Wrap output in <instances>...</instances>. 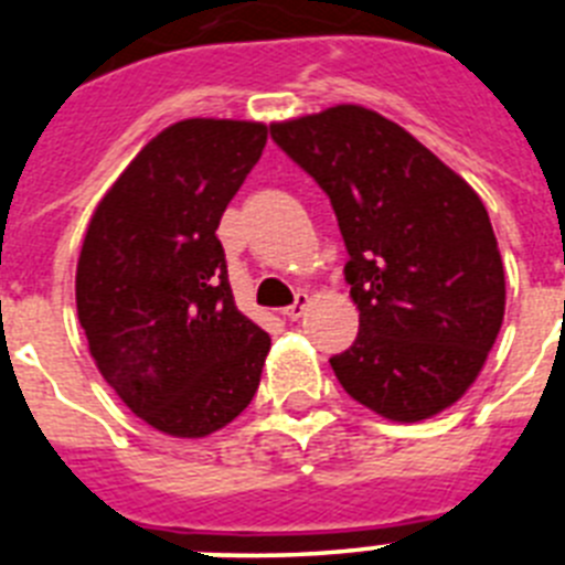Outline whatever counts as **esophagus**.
Wrapping results in <instances>:
<instances>
[{"instance_id": "obj_1", "label": "esophagus", "mask_w": 565, "mask_h": 565, "mask_svg": "<svg viewBox=\"0 0 565 565\" xmlns=\"http://www.w3.org/2000/svg\"><path fill=\"white\" fill-rule=\"evenodd\" d=\"M308 302H311V297H308L306 291H299V294H297V299H294L291 306H288L286 311H282V313H286L288 319H299V317H302V313H306Z\"/></svg>"}]
</instances>
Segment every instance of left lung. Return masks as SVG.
<instances>
[{
  "instance_id": "obj_1",
  "label": "left lung",
  "mask_w": 565,
  "mask_h": 565,
  "mask_svg": "<svg viewBox=\"0 0 565 565\" xmlns=\"http://www.w3.org/2000/svg\"><path fill=\"white\" fill-rule=\"evenodd\" d=\"M271 138L331 198L359 308L331 359L348 396L391 422L447 411L478 379L507 306L481 198L407 129L339 104L271 124Z\"/></svg>"
}]
</instances>
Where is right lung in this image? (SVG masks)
I'll return each mask as SVG.
<instances>
[{
	"instance_id": "1",
	"label": "right lung",
	"mask_w": 565,
	"mask_h": 565,
	"mask_svg": "<svg viewBox=\"0 0 565 565\" xmlns=\"http://www.w3.org/2000/svg\"><path fill=\"white\" fill-rule=\"evenodd\" d=\"M268 127L186 118L154 135L98 203L76 268L89 353L154 430L203 438L252 404L271 339L234 306L217 226Z\"/></svg>"
}]
</instances>
